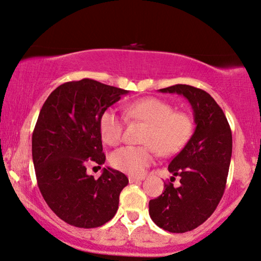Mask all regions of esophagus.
I'll list each match as a JSON object with an SVG mask.
<instances>
[{
  "instance_id": "34e87169",
  "label": "esophagus",
  "mask_w": 261,
  "mask_h": 261,
  "mask_svg": "<svg viewBox=\"0 0 261 261\" xmlns=\"http://www.w3.org/2000/svg\"><path fill=\"white\" fill-rule=\"evenodd\" d=\"M143 179H144V177H134V176H129V177H128V180H129L130 184L138 182V181H142Z\"/></svg>"
}]
</instances>
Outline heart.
Here are the masks:
<instances>
[{"label": "heart", "instance_id": "b5f03b06", "mask_svg": "<svg viewBox=\"0 0 261 261\" xmlns=\"http://www.w3.org/2000/svg\"><path fill=\"white\" fill-rule=\"evenodd\" d=\"M125 117L129 120L147 123L142 143L144 146H127L115 150L111 164L119 171L141 176L155 157L171 156L180 151L193 133V120L185 112L174 111L173 106L160 98L147 97L128 102ZM123 119L113 110H106L100 115L99 132L109 146H117L123 135Z\"/></svg>", "mask_w": 261, "mask_h": 261}]
</instances>
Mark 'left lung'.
Returning <instances> with one entry per match:
<instances>
[{
  "mask_svg": "<svg viewBox=\"0 0 261 261\" xmlns=\"http://www.w3.org/2000/svg\"><path fill=\"white\" fill-rule=\"evenodd\" d=\"M160 91L185 97L196 125L192 138L168 168L173 176L180 177V185L164 182L163 193L149 201V215L156 225L181 233L202 224L221 201L231 160L232 135L223 111L206 91L186 84Z\"/></svg>",
  "mask_w": 261,
  "mask_h": 261,
  "instance_id": "left-lung-1",
  "label": "left lung"
}]
</instances>
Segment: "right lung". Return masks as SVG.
<instances>
[{
    "mask_svg": "<svg viewBox=\"0 0 261 261\" xmlns=\"http://www.w3.org/2000/svg\"><path fill=\"white\" fill-rule=\"evenodd\" d=\"M128 92L83 79L61 84L42 105L32 134L37 182L48 207L68 224L97 228L118 211L128 178L104 168L96 179L87 164L105 163L100 115Z\"/></svg>",
    "mask_w": 261,
    "mask_h": 261,
    "instance_id": "right-lung-1",
    "label": "right lung"
}]
</instances>
